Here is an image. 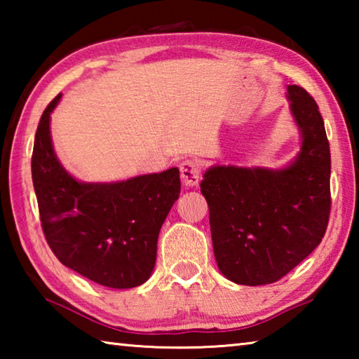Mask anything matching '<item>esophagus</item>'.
<instances>
[{
  "label": "esophagus",
  "mask_w": 359,
  "mask_h": 359,
  "mask_svg": "<svg viewBox=\"0 0 359 359\" xmlns=\"http://www.w3.org/2000/svg\"><path fill=\"white\" fill-rule=\"evenodd\" d=\"M180 177L182 184L185 187H196L199 184V179H201V168L196 161L193 160H185L180 163Z\"/></svg>",
  "instance_id": "esophagus-1"
}]
</instances>
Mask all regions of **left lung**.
I'll list each match as a JSON object with an SVG mask.
<instances>
[{
	"label": "left lung",
	"instance_id": "8db88e82",
	"mask_svg": "<svg viewBox=\"0 0 359 359\" xmlns=\"http://www.w3.org/2000/svg\"><path fill=\"white\" fill-rule=\"evenodd\" d=\"M288 100L302 133L293 165L280 171L215 166L199 184L218 269L234 283L280 280L318 247L330 222L331 154L323 117L299 85H288Z\"/></svg>",
	"mask_w": 359,
	"mask_h": 359
}]
</instances>
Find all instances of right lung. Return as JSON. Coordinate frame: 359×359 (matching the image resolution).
Here are the masks:
<instances>
[{
	"label": "right lung",
	"instance_id": "right-lung-1",
	"mask_svg": "<svg viewBox=\"0 0 359 359\" xmlns=\"http://www.w3.org/2000/svg\"><path fill=\"white\" fill-rule=\"evenodd\" d=\"M42 112L32 156L41 226L60 263L109 288H133L154 271L161 224L177 201V168L117 184H81L52 149L50 112Z\"/></svg>",
	"mask_w": 359,
	"mask_h": 359
}]
</instances>
